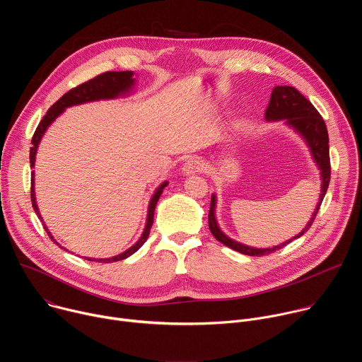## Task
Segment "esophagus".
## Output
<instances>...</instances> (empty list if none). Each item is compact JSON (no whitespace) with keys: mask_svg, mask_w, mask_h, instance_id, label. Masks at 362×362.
Masks as SVG:
<instances>
[{"mask_svg":"<svg viewBox=\"0 0 362 362\" xmlns=\"http://www.w3.org/2000/svg\"><path fill=\"white\" fill-rule=\"evenodd\" d=\"M204 165L200 159H190L183 165V173L185 175H193V173H200L203 170Z\"/></svg>","mask_w":362,"mask_h":362,"instance_id":"obj_1","label":"esophagus"}]
</instances>
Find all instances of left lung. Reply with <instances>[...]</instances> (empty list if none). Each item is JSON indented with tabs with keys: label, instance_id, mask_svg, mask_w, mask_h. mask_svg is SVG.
Listing matches in <instances>:
<instances>
[{
	"label": "left lung",
	"instance_id": "left-lung-1",
	"mask_svg": "<svg viewBox=\"0 0 362 362\" xmlns=\"http://www.w3.org/2000/svg\"><path fill=\"white\" fill-rule=\"evenodd\" d=\"M265 117L267 120H282L285 119L288 122V124H291L295 130H298L305 140L308 141V146L311 147L313 156L317 162V165L320 166L321 170V179H322V187H321V196H320V202L317 204V209L311 218V221L308 222V225L305 226V229L296 235L295 238H292L291 240L271 247V249H255V247H249L245 246L242 243H238L232 239H229L228 236H225L221 229L216 225V219H215V196H212L211 200V211H209V229L212 232V235L216 238V240L222 242L223 245H226L228 247L240 252L243 255H249V256H264V255H269L275 250L282 249L284 246H286L289 242H292L293 239L302 236L311 225L314 223L317 214L321 208V203L325 197L329 180H331V162H329V144H328V130L325 126V122L322 119V116L320 115V112L314 107V105L308 98H305L295 87L291 86H276L272 90L271 94V100L269 105L265 110Z\"/></svg>",
	"mask_w": 362,
	"mask_h": 362
}]
</instances>
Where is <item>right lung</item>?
<instances>
[{"label":"right lung","instance_id":"add662e5","mask_svg":"<svg viewBox=\"0 0 362 362\" xmlns=\"http://www.w3.org/2000/svg\"><path fill=\"white\" fill-rule=\"evenodd\" d=\"M133 71H106L103 74H98L95 76L94 78L86 81V83H81L78 84L77 87L69 90L63 97H60L53 106H51L48 109V112L45 113V116L42 117V120L40 122V124L37 126L34 134H33V139H31V148H30V163H31V168L34 166V162H35V153H37V147H38V143L45 132V129L51 124V122H54V119L69 106H73V105H80V103H86V101H93V100H100V98H113L116 95H119V93H123L126 91L132 84H133ZM34 172H31V202H33V208L35 211V214L38 215V218L41 219L40 214H38V208H37V203H35V196H34ZM168 185V182H165L158 190L156 193L153 194L151 200H150V204H148V215H147V223H146V228H144V232L141 235V238L130 247L127 249L126 252L117 255V256H113V257H107V259H91V257H86L87 261H94V262H100V264H109V262H117V261H122V259H126V257H129L130 255H133L148 238V233H150V229H151V225H153V218H154V208H156V203L163 192V187ZM42 222V221H41ZM44 225V222H42ZM44 229L45 232L48 233V236L51 238V240H53L54 243L56 239L51 236V233L48 232V229L45 228L44 225ZM59 245V243H57ZM64 249V247H63Z\"/></svg>","mask_w":362,"mask_h":362}]
</instances>
